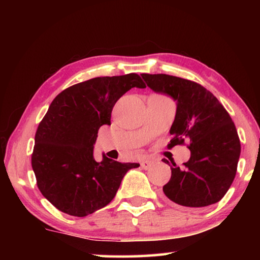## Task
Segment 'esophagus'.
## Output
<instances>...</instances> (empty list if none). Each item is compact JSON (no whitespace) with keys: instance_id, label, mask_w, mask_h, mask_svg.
<instances>
[{"instance_id":"1","label":"esophagus","mask_w":260,"mask_h":260,"mask_svg":"<svg viewBox=\"0 0 260 260\" xmlns=\"http://www.w3.org/2000/svg\"><path fill=\"white\" fill-rule=\"evenodd\" d=\"M151 165H152V161L147 160V159L141 162V167H142L143 170H149L151 167Z\"/></svg>"}]
</instances>
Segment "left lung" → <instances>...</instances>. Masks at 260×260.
<instances>
[{"label":"left lung","instance_id":"1","mask_svg":"<svg viewBox=\"0 0 260 260\" xmlns=\"http://www.w3.org/2000/svg\"><path fill=\"white\" fill-rule=\"evenodd\" d=\"M142 78L152 90L177 101L167 148L188 143L190 150L183 170L172 162V175L162 191L174 203L188 208L217 203L234 181L241 153L230 113L210 90L195 81L161 73H143ZM162 161L170 165L165 158Z\"/></svg>","mask_w":260,"mask_h":260}]
</instances>
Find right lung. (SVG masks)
Returning <instances> with one entry per match:
<instances>
[{"mask_svg":"<svg viewBox=\"0 0 260 260\" xmlns=\"http://www.w3.org/2000/svg\"><path fill=\"white\" fill-rule=\"evenodd\" d=\"M133 87L146 88L136 73L79 82L56 96L39 124L32 169L39 190L61 212L86 217L104 208L127 171L140 166L93 157L100 127L111 124L114 104Z\"/></svg>","mask_w":260,"mask_h":260,"instance_id":"add662e5","label":"right lung"}]
</instances>
